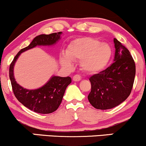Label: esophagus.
Listing matches in <instances>:
<instances>
[{
	"label": "esophagus",
	"mask_w": 146,
	"mask_h": 146,
	"mask_svg": "<svg viewBox=\"0 0 146 146\" xmlns=\"http://www.w3.org/2000/svg\"><path fill=\"white\" fill-rule=\"evenodd\" d=\"M73 81L75 82H79L80 80H81V77L79 75H75L73 78Z\"/></svg>",
	"instance_id": "esophagus-1"
}]
</instances>
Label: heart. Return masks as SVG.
<instances>
[{
	"mask_svg": "<svg viewBox=\"0 0 146 146\" xmlns=\"http://www.w3.org/2000/svg\"><path fill=\"white\" fill-rule=\"evenodd\" d=\"M66 54L60 55V62L71 68L73 61L80 60V66L88 73L103 70L109 62L112 49L107 43H100L98 39L89 36L80 37L68 45Z\"/></svg>",
	"mask_w": 146,
	"mask_h": 146,
	"instance_id": "heart-1",
	"label": "heart"
}]
</instances>
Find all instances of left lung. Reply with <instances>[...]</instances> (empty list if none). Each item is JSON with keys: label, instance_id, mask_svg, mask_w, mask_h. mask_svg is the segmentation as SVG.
Here are the masks:
<instances>
[{"label": "left lung", "instance_id": "obj_1", "mask_svg": "<svg viewBox=\"0 0 146 146\" xmlns=\"http://www.w3.org/2000/svg\"><path fill=\"white\" fill-rule=\"evenodd\" d=\"M114 62L89 78L91 90L88 99L97 109H110L125 101L135 81L136 68L130 51L116 38H114Z\"/></svg>", "mask_w": 146, "mask_h": 146}]
</instances>
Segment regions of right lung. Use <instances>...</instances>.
<instances>
[{
    "mask_svg": "<svg viewBox=\"0 0 146 146\" xmlns=\"http://www.w3.org/2000/svg\"><path fill=\"white\" fill-rule=\"evenodd\" d=\"M62 32L51 34H42L36 36L30 44L22 48L14 57L9 66V78L14 94L22 104L38 113L48 114L56 111L62 100L65 90L71 82L70 77L62 78L53 76L46 84L36 90H27L23 88L15 81L14 66L21 53L32 48L37 45H52L60 38Z\"/></svg>",
    "mask_w": 146,
    "mask_h": 146,
    "instance_id": "right-lung-1",
    "label": "right lung"
}]
</instances>
